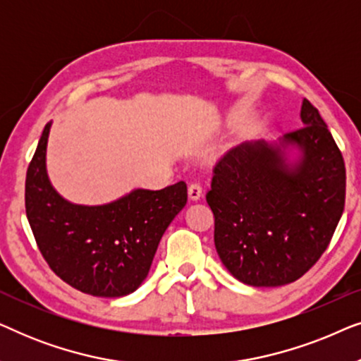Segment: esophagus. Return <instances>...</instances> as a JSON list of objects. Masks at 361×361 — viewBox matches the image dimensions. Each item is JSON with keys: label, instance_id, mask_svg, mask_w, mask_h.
<instances>
[{"label": "esophagus", "instance_id": "34e87169", "mask_svg": "<svg viewBox=\"0 0 361 361\" xmlns=\"http://www.w3.org/2000/svg\"><path fill=\"white\" fill-rule=\"evenodd\" d=\"M189 197H190V200H199L202 197V185L197 184V182L190 184L189 185Z\"/></svg>", "mask_w": 361, "mask_h": 361}]
</instances>
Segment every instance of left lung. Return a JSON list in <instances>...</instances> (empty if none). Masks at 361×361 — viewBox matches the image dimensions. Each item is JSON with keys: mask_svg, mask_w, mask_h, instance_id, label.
Masks as SVG:
<instances>
[{"mask_svg": "<svg viewBox=\"0 0 361 361\" xmlns=\"http://www.w3.org/2000/svg\"><path fill=\"white\" fill-rule=\"evenodd\" d=\"M278 142L246 141L216 162L207 204L215 248L236 279L256 288L298 281L332 240L345 207V162L317 108ZM298 151L294 161L288 152Z\"/></svg>", "mask_w": 361, "mask_h": 361, "instance_id": "left-lung-1", "label": "left lung"}]
</instances>
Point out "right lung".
<instances>
[{"label": "right lung", "instance_id": "1", "mask_svg": "<svg viewBox=\"0 0 361 361\" xmlns=\"http://www.w3.org/2000/svg\"><path fill=\"white\" fill-rule=\"evenodd\" d=\"M51 123L26 174V215L44 259L62 281L97 298L140 288L157 245L187 204L185 182L161 190L135 189L103 205H78L54 189L46 169Z\"/></svg>", "mask_w": 361, "mask_h": 361}]
</instances>
